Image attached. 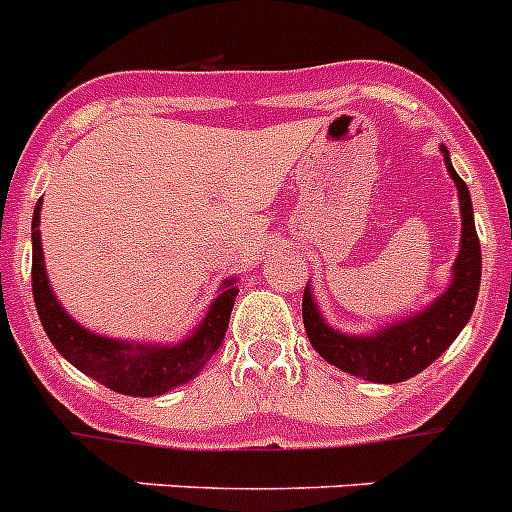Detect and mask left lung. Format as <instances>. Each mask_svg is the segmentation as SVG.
Returning <instances> with one entry per match:
<instances>
[{"label": "left lung", "mask_w": 512, "mask_h": 512, "mask_svg": "<svg viewBox=\"0 0 512 512\" xmlns=\"http://www.w3.org/2000/svg\"><path fill=\"white\" fill-rule=\"evenodd\" d=\"M443 164L451 174L459 192L461 212V243L459 256L451 269L449 287L428 307L413 312L410 318L395 320L374 333H343L333 328L320 315V307L312 297L310 284L302 297V320H305L307 338L312 348L323 356L328 364L338 366L346 374L377 384H397L415 377L431 366L446 348L454 343L461 328L469 323L472 310L477 305L479 277H482V251H479L477 228H474L472 197L467 184L461 182L451 166L449 148L441 146Z\"/></svg>", "instance_id": "1"}]
</instances>
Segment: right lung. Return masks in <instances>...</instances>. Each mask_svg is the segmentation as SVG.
Instances as JSON below:
<instances>
[{
    "label": "right lung",
    "instance_id": "1",
    "mask_svg": "<svg viewBox=\"0 0 512 512\" xmlns=\"http://www.w3.org/2000/svg\"><path fill=\"white\" fill-rule=\"evenodd\" d=\"M40 205L33 212V297L40 323L63 359L94 382L133 397H156L187 384L217 354L238 297L235 277L220 284V295L207 307L202 323L179 343H140L99 336L76 323L53 295L40 246Z\"/></svg>",
    "mask_w": 512,
    "mask_h": 512
}]
</instances>
